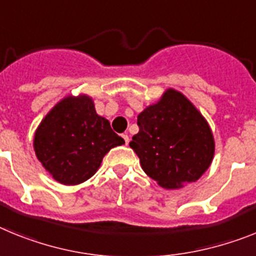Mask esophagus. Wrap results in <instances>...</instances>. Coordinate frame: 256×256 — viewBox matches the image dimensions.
<instances>
[{
    "instance_id": "obj_1",
    "label": "esophagus",
    "mask_w": 256,
    "mask_h": 256,
    "mask_svg": "<svg viewBox=\"0 0 256 256\" xmlns=\"http://www.w3.org/2000/svg\"><path fill=\"white\" fill-rule=\"evenodd\" d=\"M122 138H124V140H125V144L128 146V142H130V139H128V134H122Z\"/></svg>"
}]
</instances>
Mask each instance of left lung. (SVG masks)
I'll return each mask as SVG.
<instances>
[{
	"label": "left lung",
	"instance_id": "8db88e82",
	"mask_svg": "<svg viewBox=\"0 0 256 256\" xmlns=\"http://www.w3.org/2000/svg\"><path fill=\"white\" fill-rule=\"evenodd\" d=\"M139 132L130 142L146 175L165 190L197 182L214 160L208 122L180 91L168 88L138 114Z\"/></svg>",
	"mask_w": 256,
	"mask_h": 256
}]
</instances>
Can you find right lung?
Returning <instances> with one entry per match:
<instances>
[{"mask_svg":"<svg viewBox=\"0 0 256 256\" xmlns=\"http://www.w3.org/2000/svg\"><path fill=\"white\" fill-rule=\"evenodd\" d=\"M125 140L110 121L95 110L92 98L66 95L42 118L33 138V150L54 180L77 186L100 168L103 157Z\"/></svg>","mask_w":256,"mask_h":256,"instance_id":"add662e5","label":"right lung"}]
</instances>
